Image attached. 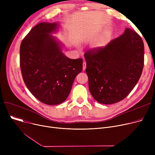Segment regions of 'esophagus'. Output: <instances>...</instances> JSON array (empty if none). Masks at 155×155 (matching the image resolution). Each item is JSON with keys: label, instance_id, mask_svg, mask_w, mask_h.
<instances>
[{"label": "esophagus", "instance_id": "1", "mask_svg": "<svg viewBox=\"0 0 155 155\" xmlns=\"http://www.w3.org/2000/svg\"><path fill=\"white\" fill-rule=\"evenodd\" d=\"M86 69V63L84 62L83 63V70H85Z\"/></svg>", "mask_w": 155, "mask_h": 155}]
</instances>
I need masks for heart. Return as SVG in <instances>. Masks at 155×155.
Instances as JSON below:
<instances>
[{
	"instance_id": "1",
	"label": "heart",
	"mask_w": 155,
	"mask_h": 155,
	"mask_svg": "<svg viewBox=\"0 0 155 155\" xmlns=\"http://www.w3.org/2000/svg\"><path fill=\"white\" fill-rule=\"evenodd\" d=\"M107 42V36L106 35H102L99 38H97L92 45L93 49L95 50H99L100 49L104 48Z\"/></svg>"
}]
</instances>
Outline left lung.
<instances>
[{
    "label": "left lung",
    "mask_w": 155,
    "mask_h": 155,
    "mask_svg": "<svg viewBox=\"0 0 155 155\" xmlns=\"http://www.w3.org/2000/svg\"><path fill=\"white\" fill-rule=\"evenodd\" d=\"M88 88L101 104L117 103L129 95L141 75L144 65V44L131 29L112 39L99 50L85 54Z\"/></svg>",
    "instance_id": "1"
}]
</instances>
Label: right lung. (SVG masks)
<instances>
[{"instance_id":"obj_1","label":"right lung","mask_w":155,"mask_h":155,"mask_svg":"<svg viewBox=\"0 0 155 155\" xmlns=\"http://www.w3.org/2000/svg\"><path fill=\"white\" fill-rule=\"evenodd\" d=\"M58 28L57 22H41L29 31L20 46L24 84L38 100L48 105L67 99L83 68V60L67 57L62 52V43L51 35Z\"/></svg>"}]
</instances>
